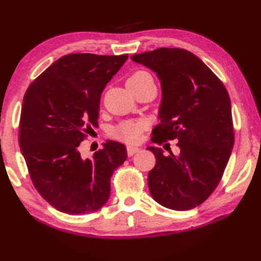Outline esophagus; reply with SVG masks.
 Instances as JSON below:
<instances>
[{
  "instance_id": "obj_1",
  "label": "esophagus",
  "mask_w": 261,
  "mask_h": 261,
  "mask_svg": "<svg viewBox=\"0 0 261 261\" xmlns=\"http://www.w3.org/2000/svg\"><path fill=\"white\" fill-rule=\"evenodd\" d=\"M139 149L138 146H132V145H127L126 146V152H127V156H134L136 152H138L139 151Z\"/></svg>"
}]
</instances>
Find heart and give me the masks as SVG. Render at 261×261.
Masks as SVG:
<instances>
[{
  "mask_svg": "<svg viewBox=\"0 0 261 261\" xmlns=\"http://www.w3.org/2000/svg\"><path fill=\"white\" fill-rule=\"evenodd\" d=\"M148 79H152L150 73L146 71H135L132 74L127 78L126 85H138ZM146 129V123L142 119H130L124 120L113 127L110 132V136L113 139L119 142L127 143V144H135L141 141L142 134Z\"/></svg>",
  "mask_w": 261,
  "mask_h": 261,
  "instance_id": "heart-1",
  "label": "heart"
}]
</instances>
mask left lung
Masks as SVG:
<instances>
[{
  "instance_id": "left-lung-1",
  "label": "left lung",
  "mask_w": 261,
  "mask_h": 261,
  "mask_svg": "<svg viewBox=\"0 0 261 261\" xmlns=\"http://www.w3.org/2000/svg\"><path fill=\"white\" fill-rule=\"evenodd\" d=\"M131 59L157 73L162 86L161 123L151 141L162 145L178 141L181 152L156 157L148 175L152 199L174 211H188L204 202L221 181L234 145L229 94L212 69L182 48H157ZM169 144V143H168ZM167 145V144H166Z\"/></svg>"
}]
</instances>
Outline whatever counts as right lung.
Segmentation results:
<instances>
[{
	"label": "right lung",
	"instance_id": "obj_1",
	"mask_svg": "<svg viewBox=\"0 0 261 261\" xmlns=\"http://www.w3.org/2000/svg\"><path fill=\"white\" fill-rule=\"evenodd\" d=\"M126 60L127 54H67L25 91L21 152L35 189L58 211L90 214L108 202L111 176L127 157L125 145L109 141L86 160L79 145L98 127L101 92Z\"/></svg>",
	"mask_w": 261,
	"mask_h": 261
}]
</instances>
